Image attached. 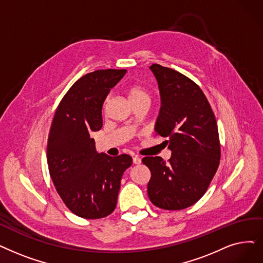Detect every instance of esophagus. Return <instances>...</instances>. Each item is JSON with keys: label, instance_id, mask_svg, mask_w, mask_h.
Returning a JSON list of instances; mask_svg holds the SVG:
<instances>
[{"label": "esophagus", "instance_id": "obj_1", "mask_svg": "<svg viewBox=\"0 0 263 263\" xmlns=\"http://www.w3.org/2000/svg\"><path fill=\"white\" fill-rule=\"evenodd\" d=\"M142 162V159L139 156H134L133 157V163L134 164H141Z\"/></svg>", "mask_w": 263, "mask_h": 263}]
</instances>
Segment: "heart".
Wrapping results in <instances>:
<instances>
[{
  "label": "heart",
  "instance_id": "1",
  "mask_svg": "<svg viewBox=\"0 0 263 263\" xmlns=\"http://www.w3.org/2000/svg\"><path fill=\"white\" fill-rule=\"evenodd\" d=\"M128 97L131 102L141 101V100H149V95L147 90L140 85H131L128 90Z\"/></svg>",
  "mask_w": 263,
  "mask_h": 263
}]
</instances>
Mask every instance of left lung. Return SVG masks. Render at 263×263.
I'll use <instances>...</instances> for the list:
<instances>
[{
    "mask_svg": "<svg viewBox=\"0 0 263 263\" xmlns=\"http://www.w3.org/2000/svg\"><path fill=\"white\" fill-rule=\"evenodd\" d=\"M161 99L155 131L167 138L172 152L145 157L151 170L147 193L156 206L177 211L191 206L206 192L220 160L217 122L206 97L191 79L172 68L153 64Z\"/></svg>",
    "mask_w": 263,
    "mask_h": 263,
    "instance_id": "8db88e82",
    "label": "left lung"
}]
</instances>
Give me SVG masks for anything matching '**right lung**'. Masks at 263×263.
I'll return each mask as SVG.
<instances>
[{"label":"right lung","mask_w":263,"mask_h":263,"mask_svg":"<svg viewBox=\"0 0 263 263\" xmlns=\"http://www.w3.org/2000/svg\"><path fill=\"white\" fill-rule=\"evenodd\" d=\"M127 70H99L70 88L55 110L47 144L50 177L64 204L86 219H99L116 208L129 155L98 153L90 134L103 125L102 107Z\"/></svg>","instance_id":"1"}]
</instances>
